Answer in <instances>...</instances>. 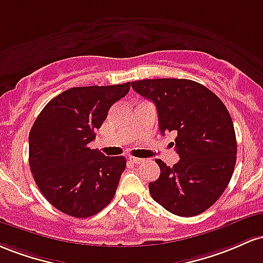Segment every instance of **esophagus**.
Returning <instances> with one entry per match:
<instances>
[{"label": "esophagus", "instance_id": "34e87169", "mask_svg": "<svg viewBox=\"0 0 263 263\" xmlns=\"http://www.w3.org/2000/svg\"><path fill=\"white\" fill-rule=\"evenodd\" d=\"M129 161H130V163H133V164H141V163H144V159L130 156V158H129Z\"/></svg>", "mask_w": 263, "mask_h": 263}]
</instances>
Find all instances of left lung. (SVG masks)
Segmentation results:
<instances>
[{"mask_svg": "<svg viewBox=\"0 0 263 263\" xmlns=\"http://www.w3.org/2000/svg\"><path fill=\"white\" fill-rule=\"evenodd\" d=\"M133 89L156 105L161 134L178 133L180 160L173 167L158 159L160 176L150 195L171 214H201L222 195L234 173L237 143L225 104L205 85L190 79H143ZM174 145V144H173Z\"/></svg>", "mask_w": 263, "mask_h": 263, "instance_id": "1", "label": "left lung"}]
</instances>
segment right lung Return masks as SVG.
I'll list each match as a JSON object with an SVG mask.
<instances>
[{
    "mask_svg": "<svg viewBox=\"0 0 263 263\" xmlns=\"http://www.w3.org/2000/svg\"><path fill=\"white\" fill-rule=\"evenodd\" d=\"M130 89L117 85L76 87L42 109L29 132V167L38 189L55 209L73 217L93 216L116 195L124 156L89 147L108 110Z\"/></svg>",
    "mask_w": 263,
    "mask_h": 263,
    "instance_id": "1",
    "label": "right lung"
}]
</instances>
